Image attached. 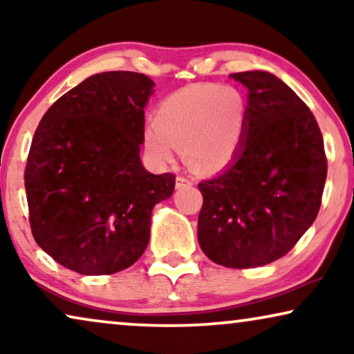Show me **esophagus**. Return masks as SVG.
Instances as JSON below:
<instances>
[{
	"label": "esophagus",
	"instance_id": "1",
	"mask_svg": "<svg viewBox=\"0 0 354 354\" xmlns=\"http://www.w3.org/2000/svg\"><path fill=\"white\" fill-rule=\"evenodd\" d=\"M176 183H177V188L190 187V185H193V178H190L188 176H177Z\"/></svg>",
	"mask_w": 354,
	"mask_h": 354
}]
</instances>
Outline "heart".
I'll list each match as a JSON object with an SVG mask.
<instances>
[{
  "label": "heart",
  "instance_id": "1",
  "mask_svg": "<svg viewBox=\"0 0 354 354\" xmlns=\"http://www.w3.org/2000/svg\"><path fill=\"white\" fill-rule=\"evenodd\" d=\"M245 124L246 104L239 90L192 85L161 101L154 124L145 129L143 143L154 162H172L178 147L193 169L214 172L239 151Z\"/></svg>",
  "mask_w": 354,
  "mask_h": 354
}]
</instances>
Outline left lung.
<instances>
[{
  "instance_id": "1",
  "label": "left lung",
  "mask_w": 354,
  "mask_h": 354,
  "mask_svg": "<svg viewBox=\"0 0 354 354\" xmlns=\"http://www.w3.org/2000/svg\"><path fill=\"white\" fill-rule=\"evenodd\" d=\"M230 77L250 91L245 133L234 161L198 183V241L212 263L248 269L287 254L316 221L327 158L314 114L279 77Z\"/></svg>"
}]
</instances>
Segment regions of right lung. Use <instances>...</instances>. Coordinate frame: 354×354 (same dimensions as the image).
Here are the masks:
<instances>
[{
  "instance_id": "add662e5",
  "label": "right lung",
  "mask_w": 354,
  "mask_h": 354,
  "mask_svg": "<svg viewBox=\"0 0 354 354\" xmlns=\"http://www.w3.org/2000/svg\"><path fill=\"white\" fill-rule=\"evenodd\" d=\"M154 82L129 71L88 77L43 115L28 151V221L38 246L84 275H109L147 250L151 211L176 176L140 161Z\"/></svg>"
}]
</instances>
